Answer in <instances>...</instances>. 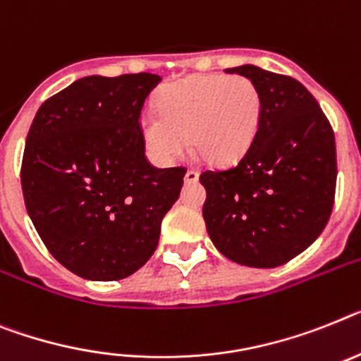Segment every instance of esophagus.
I'll return each mask as SVG.
<instances>
[{
  "label": "esophagus",
  "instance_id": "1",
  "mask_svg": "<svg viewBox=\"0 0 361 361\" xmlns=\"http://www.w3.org/2000/svg\"><path fill=\"white\" fill-rule=\"evenodd\" d=\"M200 174L196 169H189V171L185 172V183H195V181H198Z\"/></svg>",
  "mask_w": 361,
  "mask_h": 361
}]
</instances>
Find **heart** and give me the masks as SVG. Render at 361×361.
Segmentation results:
<instances>
[{"instance_id": "obj_1", "label": "heart", "mask_w": 361, "mask_h": 361, "mask_svg": "<svg viewBox=\"0 0 361 361\" xmlns=\"http://www.w3.org/2000/svg\"><path fill=\"white\" fill-rule=\"evenodd\" d=\"M157 110L141 115V135L150 156L171 163L195 150L211 165H233L259 134L262 97L250 78L195 75L166 86Z\"/></svg>"}]
</instances>
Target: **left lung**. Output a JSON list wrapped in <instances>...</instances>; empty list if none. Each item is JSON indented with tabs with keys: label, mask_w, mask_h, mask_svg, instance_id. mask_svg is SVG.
Listing matches in <instances>:
<instances>
[{
	"label": "left lung",
	"mask_w": 361,
	"mask_h": 361,
	"mask_svg": "<svg viewBox=\"0 0 361 361\" xmlns=\"http://www.w3.org/2000/svg\"><path fill=\"white\" fill-rule=\"evenodd\" d=\"M226 71L259 87L262 121L237 165L200 176L205 227L233 262L275 268L307 250L329 222L338 176L334 132L295 78L251 63Z\"/></svg>",
	"instance_id": "left-lung-1"
}]
</instances>
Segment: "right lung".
<instances>
[{
	"instance_id": "right-lung-1",
	"label": "right lung",
	"mask_w": 361,
	"mask_h": 361,
	"mask_svg": "<svg viewBox=\"0 0 361 361\" xmlns=\"http://www.w3.org/2000/svg\"><path fill=\"white\" fill-rule=\"evenodd\" d=\"M159 75L78 78L36 111L21 161L27 213L51 255L90 281L145 266L180 198L183 166L145 156L139 115Z\"/></svg>"
}]
</instances>
